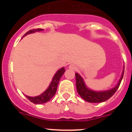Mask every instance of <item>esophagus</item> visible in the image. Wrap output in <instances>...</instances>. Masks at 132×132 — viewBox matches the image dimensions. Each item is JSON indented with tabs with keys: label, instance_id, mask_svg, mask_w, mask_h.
<instances>
[{
	"label": "esophagus",
	"instance_id": "1",
	"mask_svg": "<svg viewBox=\"0 0 132 132\" xmlns=\"http://www.w3.org/2000/svg\"><path fill=\"white\" fill-rule=\"evenodd\" d=\"M69 68L70 69H72V70H76L77 69L76 65H74V64H71V65H70L69 67Z\"/></svg>",
	"mask_w": 132,
	"mask_h": 132
}]
</instances>
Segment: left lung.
<instances>
[{"instance_id":"obj_1","label":"left lung","mask_w":132,"mask_h":132,"mask_svg":"<svg viewBox=\"0 0 132 132\" xmlns=\"http://www.w3.org/2000/svg\"><path fill=\"white\" fill-rule=\"evenodd\" d=\"M124 73V68L122 71V75L118 80L117 85L112 88L106 90H101V91H95L90 89L87 87L85 82L83 78L80 76L79 73H75V77H76V87L77 93L80 96V97L84 99L85 101L92 103H98V102H102L107 101L113 94L116 93L119 86L120 85L121 81Z\"/></svg>"}]
</instances>
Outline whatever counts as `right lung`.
<instances>
[{"label":"right lung","instance_id":"right-lung-1","mask_svg":"<svg viewBox=\"0 0 132 132\" xmlns=\"http://www.w3.org/2000/svg\"><path fill=\"white\" fill-rule=\"evenodd\" d=\"M43 30H44L43 29L40 28L33 29V30H29L28 32H26L23 36L22 38H24V36H27L28 34H30L38 32V31H43ZM65 67H62V68L59 69L56 72L55 74L54 75V76H53V79L52 80V82H50V85H49V87H47V89L45 90L44 93H42L41 94L36 96H29L26 95L27 98L28 99L30 102H33L34 104H44L50 101V99H52L55 95V94L59 80H60L61 77L63 75V73H65Z\"/></svg>","mask_w":132,"mask_h":132}]
</instances>
